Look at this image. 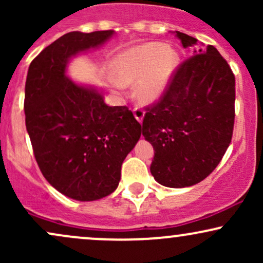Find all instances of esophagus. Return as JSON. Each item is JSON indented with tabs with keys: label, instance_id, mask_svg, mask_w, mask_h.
Returning a JSON list of instances; mask_svg holds the SVG:
<instances>
[{
	"label": "esophagus",
	"instance_id": "esophagus-1",
	"mask_svg": "<svg viewBox=\"0 0 263 263\" xmlns=\"http://www.w3.org/2000/svg\"><path fill=\"white\" fill-rule=\"evenodd\" d=\"M134 115H135L136 120H137L138 122H142V120H143V117H144V111L142 110L141 107H135L134 108Z\"/></svg>",
	"mask_w": 263,
	"mask_h": 263
}]
</instances>
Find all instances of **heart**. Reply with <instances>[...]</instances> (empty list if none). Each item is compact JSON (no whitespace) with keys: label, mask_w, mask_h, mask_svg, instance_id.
<instances>
[{"label":"heart","mask_w":263,"mask_h":263,"mask_svg":"<svg viewBox=\"0 0 263 263\" xmlns=\"http://www.w3.org/2000/svg\"><path fill=\"white\" fill-rule=\"evenodd\" d=\"M179 66V54L162 43H143L120 53L112 62V71L117 81L114 86L136 83V96L141 102L158 101L170 87Z\"/></svg>","instance_id":"1"}]
</instances>
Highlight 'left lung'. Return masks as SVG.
Instances as JSON below:
<instances>
[{
	"mask_svg": "<svg viewBox=\"0 0 263 263\" xmlns=\"http://www.w3.org/2000/svg\"><path fill=\"white\" fill-rule=\"evenodd\" d=\"M184 48L198 39L174 32ZM235 75L215 47L194 48L167 91L147 107L142 135L155 148L151 173L162 185L185 188L216 168L231 142Z\"/></svg>",
	"mask_w": 263,
	"mask_h": 263,
	"instance_id": "1",
	"label": "left lung"
}]
</instances>
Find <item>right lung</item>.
Segmentation results:
<instances>
[{
  "label": "right lung",
  "instance_id": "add662e5",
  "mask_svg": "<svg viewBox=\"0 0 263 263\" xmlns=\"http://www.w3.org/2000/svg\"><path fill=\"white\" fill-rule=\"evenodd\" d=\"M112 35L66 33L32 60L27 74L26 127L35 161L48 183L75 200H98L115 192L123 159L141 137L128 107L107 106L98 89L65 74L69 59Z\"/></svg>",
  "mask_w": 263,
  "mask_h": 263
}]
</instances>
